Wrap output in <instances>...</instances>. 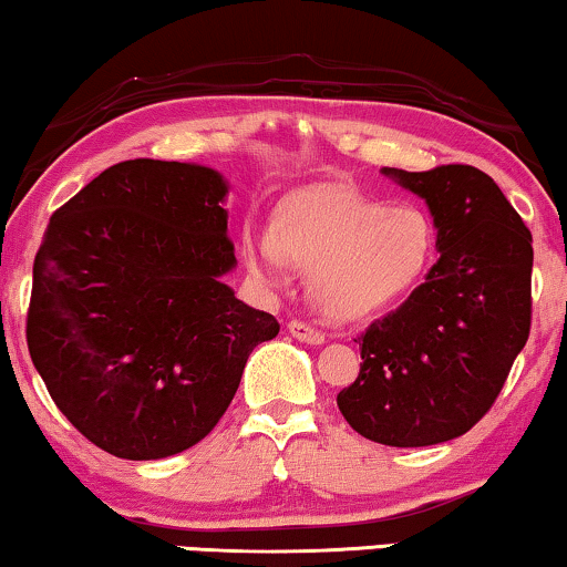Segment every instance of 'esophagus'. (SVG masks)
<instances>
[{"label": "esophagus", "mask_w": 567, "mask_h": 567, "mask_svg": "<svg viewBox=\"0 0 567 567\" xmlns=\"http://www.w3.org/2000/svg\"><path fill=\"white\" fill-rule=\"evenodd\" d=\"M287 329H290V333L298 341H306V344H323L326 341V337L318 329H313V326H308V323H302V321H290V326H287Z\"/></svg>", "instance_id": "34e87169"}]
</instances>
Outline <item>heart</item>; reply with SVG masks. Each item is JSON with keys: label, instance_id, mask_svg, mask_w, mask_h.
Instances as JSON below:
<instances>
[{"label": "heart", "instance_id": "obj_1", "mask_svg": "<svg viewBox=\"0 0 567 567\" xmlns=\"http://www.w3.org/2000/svg\"><path fill=\"white\" fill-rule=\"evenodd\" d=\"M436 226L424 207L357 193L310 195L287 207L277 234L246 244L261 282H280L285 259L313 272L316 306L337 321L380 313L424 282Z\"/></svg>", "mask_w": 567, "mask_h": 567}]
</instances>
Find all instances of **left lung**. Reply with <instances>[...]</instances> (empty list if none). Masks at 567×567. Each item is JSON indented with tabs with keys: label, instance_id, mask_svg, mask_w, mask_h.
<instances>
[{
	"label": "left lung",
	"instance_id": "8db88e82",
	"mask_svg": "<svg viewBox=\"0 0 567 567\" xmlns=\"http://www.w3.org/2000/svg\"><path fill=\"white\" fill-rule=\"evenodd\" d=\"M382 174L426 203L440 259L401 308L362 333L360 374L337 403L378 444H442L488 413L529 339L532 234L475 166Z\"/></svg>",
	"mask_w": 567,
	"mask_h": 567
}]
</instances>
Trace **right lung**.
<instances>
[{"mask_svg":"<svg viewBox=\"0 0 567 567\" xmlns=\"http://www.w3.org/2000/svg\"><path fill=\"white\" fill-rule=\"evenodd\" d=\"M210 166L133 158L51 215L33 265L28 349L59 411L123 460L205 440L275 316L223 282L236 267Z\"/></svg>","mask_w":567,"mask_h":567,"instance_id":"1","label":"right lung"}]
</instances>
